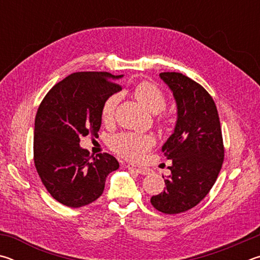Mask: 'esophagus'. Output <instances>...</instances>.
Wrapping results in <instances>:
<instances>
[{
	"mask_svg": "<svg viewBox=\"0 0 260 260\" xmlns=\"http://www.w3.org/2000/svg\"><path fill=\"white\" fill-rule=\"evenodd\" d=\"M127 169L131 170V171H134V172L139 173V174H143V175L150 174V170L147 169V167H143V166H139V165H134V164H128V165H127Z\"/></svg>",
	"mask_w": 260,
	"mask_h": 260,
	"instance_id": "obj_1",
	"label": "esophagus"
}]
</instances>
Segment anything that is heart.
<instances>
[{"instance_id":"1","label":"heart","mask_w":260,"mask_h":260,"mask_svg":"<svg viewBox=\"0 0 260 260\" xmlns=\"http://www.w3.org/2000/svg\"><path fill=\"white\" fill-rule=\"evenodd\" d=\"M133 95L146 107L149 111L153 113L160 112L166 105L165 94L158 88L155 83L150 81H141L136 83L133 88ZM120 101L119 94H112L104 101L102 105V119L105 124H110L114 119L116 109ZM159 121L162 125L169 122V117L161 116ZM153 139L149 135L136 133H120L114 135L110 140V147L118 155L131 160H139L144 156L149 149L152 147Z\"/></svg>"}]
</instances>
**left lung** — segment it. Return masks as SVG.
Returning a JSON list of instances; mask_svg holds the SVG:
<instances>
[{"instance_id": "obj_1", "label": "left lung", "mask_w": 260, "mask_h": 260, "mask_svg": "<svg viewBox=\"0 0 260 260\" xmlns=\"http://www.w3.org/2000/svg\"><path fill=\"white\" fill-rule=\"evenodd\" d=\"M159 77L172 90L178 119L161 148L172 160L171 175L165 179L164 191L150 202L162 213L177 214L208 195L221 170L225 149L217 107L208 91L182 73L162 72Z\"/></svg>"}]
</instances>
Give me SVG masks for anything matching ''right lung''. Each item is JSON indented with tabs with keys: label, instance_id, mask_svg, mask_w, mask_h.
I'll use <instances>...</instances> for the list:
<instances>
[{
	"label": "right lung",
	"instance_id": "right-lung-1",
	"mask_svg": "<svg viewBox=\"0 0 260 260\" xmlns=\"http://www.w3.org/2000/svg\"><path fill=\"white\" fill-rule=\"evenodd\" d=\"M122 76L77 72L51 88L38 109L34 125V164L48 192L69 208H81L102 195L105 179L119 162L109 153L89 155L80 138L96 136L102 105L121 90Z\"/></svg>",
	"mask_w": 260,
	"mask_h": 260
}]
</instances>
